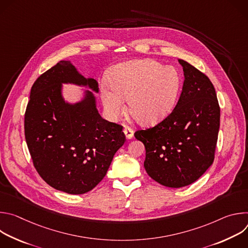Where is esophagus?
<instances>
[{"label":"esophagus","instance_id":"obj_1","mask_svg":"<svg viewBox=\"0 0 248 248\" xmlns=\"http://www.w3.org/2000/svg\"><path fill=\"white\" fill-rule=\"evenodd\" d=\"M124 133L127 139H131L133 137V129L130 128L129 126H124Z\"/></svg>","mask_w":248,"mask_h":248}]
</instances>
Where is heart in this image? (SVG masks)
<instances>
[{
    "label": "heart",
    "mask_w": 248,
    "mask_h": 248,
    "mask_svg": "<svg viewBox=\"0 0 248 248\" xmlns=\"http://www.w3.org/2000/svg\"><path fill=\"white\" fill-rule=\"evenodd\" d=\"M110 86L103 84L100 97L111 120L125 111L140 124L152 125L166 119L178 101L182 78L172 66L153 60L130 61L116 66L109 76Z\"/></svg>",
    "instance_id": "b5f03b06"
}]
</instances>
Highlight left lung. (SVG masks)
<instances>
[{
  "label": "left lung",
  "mask_w": 248,
  "mask_h": 248,
  "mask_svg": "<svg viewBox=\"0 0 248 248\" xmlns=\"http://www.w3.org/2000/svg\"><path fill=\"white\" fill-rule=\"evenodd\" d=\"M179 62L185 81L178 104L160 124L134 133L145 146L150 178L173 188L191 185L213 164L220 127L213 84L187 62Z\"/></svg>",
  "instance_id": "8db88e82"
}]
</instances>
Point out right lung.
<instances>
[{
  "label": "right lung",
  "instance_id": "right-lung-1",
  "mask_svg": "<svg viewBox=\"0 0 248 248\" xmlns=\"http://www.w3.org/2000/svg\"><path fill=\"white\" fill-rule=\"evenodd\" d=\"M62 83L98 93V82L85 78L70 61H61L31 87L24 116V134L33 165L52 187L69 194L92 190L107 173L124 145L123 126L104 120L96 98L84 91L82 100L68 103Z\"/></svg>",
  "mask_w": 248,
  "mask_h": 248
}]
</instances>
